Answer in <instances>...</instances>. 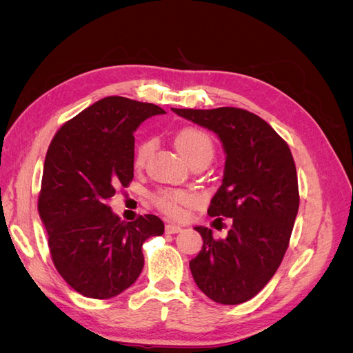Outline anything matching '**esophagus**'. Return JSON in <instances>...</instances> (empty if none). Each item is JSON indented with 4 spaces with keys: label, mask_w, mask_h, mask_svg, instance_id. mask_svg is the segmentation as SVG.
I'll list each match as a JSON object with an SVG mask.
<instances>
[{
    "label": "esophagus",
    "mask_w": 353,
    "mask_h": 353,
    "mask_svg": "<svg viewBox=\"0 0 353 353\" xmlns=\"http://www.w3.org/2000/svg\"><path fill=\"white\" fill-rule=\"evenodd\" d=\"M165 231H166L168 234H176V232L183 231V228H181L179 225H175V223H168V225L165 227Z\"/></svg>",
    "instance_id": "obj_1"
}]
</instances>
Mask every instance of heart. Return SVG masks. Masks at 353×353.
<instances>
[{
	"label": "heart",
	"mask_w": 353,
	"mask_h": 353,
	"mask_svg": "<svg viewBox=\"0 0 353 353\" xmlns=\"http://www.w3.org/2000/svg\"><path fill=\"white\" fill-rule=\"evenodd\" d=\"M175 145L183 154L187 162H191L197 157L208 156L212 159L213 152V141L209 134L205 131L197 130V128H185L181 131L175 138ZM153 148L152 141H143L138 144L135 150V165L141 166L147 160ZM193 196L179 190H162L154 194V203L170 216H181L184 213V208L193 203Z\"/></svg>",
	"instance_id": "obj_1"
}]
</instances>
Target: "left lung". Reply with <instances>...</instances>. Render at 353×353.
I'll list each match as a JSON object with an SVG mask.
<instances>
[{"label":"left lung","instance_id":"obj_1","mask_svg":"<svg viewBox=\"0 0 353 353\" xmlns=\"http://www.w3.org/2000/svg\"><path fill=\"white\" fill-rule=\"evenodd\" d=\"M213 131L225 152L222 184L209 216L232 218L225 239L194 227L203 245L190 270L213 302H248L266 285L284 258L299 210L294 160L283 138L259 116L236 108L172 109ZM215 219V221H216Z\"/></svg>","mask_w":353,"mask_h":353}]
</instances>
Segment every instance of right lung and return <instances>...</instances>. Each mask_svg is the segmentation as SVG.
Here are the masks:
<instances>
[{
	"label": "right lung",
	"instance_id": "add662e5",
	"mask_svg": "<svg viewBox=\"0 0 353 353\" xmlns=\"http://www.w3.org/2000/svg\"><path fill=\"white\" fill-rule=\"evenodd\" d=\"M163 113L112 95L63 125L48 147L38 212L56 270L85 297L110 299L131 287L144 266L143 243L165 231L156 215L125 222L109 206L134 178L137 128Z\"/></svg>",
	"mask_w": 353,
	"mask_h": 353
}]
</instances>
